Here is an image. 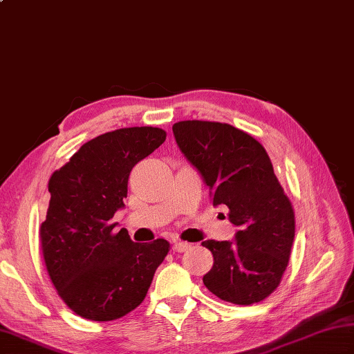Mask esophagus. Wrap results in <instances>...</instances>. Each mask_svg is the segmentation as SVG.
<instances>
[{
  "label": "esophagus",
  "mask_w": 354,
  "mask_h": 354,
  "mask_svg": "<svg viewBox=\"0 0 354 354\" xmlns=\"http://www.w3.org/2000/svg\"><path fill=\"white\" fill-rule=\"evenodd\" d=\"M189 248H190V243L181 242V240H178V242L173 243V251H176V252H184L189 250Z\"/></svg>",
  "instance_id": "1"
}]
</instances>
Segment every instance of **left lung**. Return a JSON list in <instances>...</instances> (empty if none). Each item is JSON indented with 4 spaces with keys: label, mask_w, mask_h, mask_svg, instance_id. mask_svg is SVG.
<instances>
[{
    "label": "left lung",
    "mask_w": 354,
    "mask_h": 354,
    "mask_svg": "<svg viewBox=\"0 0 354 354\" xmlns=\"http://www.w3.org/2000/svg\"><path fill=\"white\" fill-rule=\"evenodd\" d=\"M181 152L204 178L213 205H227L236 240H205L214 263L207 289L223 301H263L281 281L295 237V213L265 147L237 127L202 120L173 124Z\"/></svg>",
    "instance_id": "8db88e82"
}]
</instances>
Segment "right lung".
I'll return each mask as SVG.
<instances>
[{"instance_id": "obj_1", "label": "right lung", "mask_w": 354, "mask_h": 354, "mask_svg": "<svg viewBox=\"0 0 354 354\" xmlns=\"http://www.w3.org/2000/svg\"><path fill=\"white\" fill-rule=\"evenodd\" d=\"M160 127H123L85 142L48 181L41 250L59 297L79 317L112 321L142 303L170 243H135L111 219L132 167L165 141Z\"/></svg>"}]
</instances>
